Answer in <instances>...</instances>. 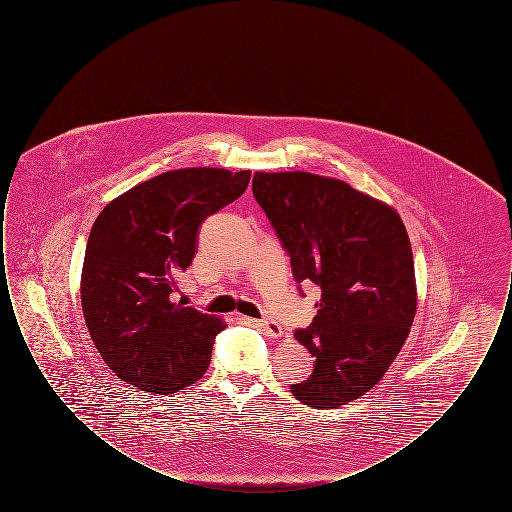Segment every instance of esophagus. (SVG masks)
<instances>
[{
    "label": "esophagus",
    "instance_id": "1",
    "mask_svg": "<svg viewBox=\"0 0 512 512\" xmlns=\"http://www.w3.org/2000/svg\"><path fill=\"white\" fill-rule=\"evenodd\" d=\"M255 324L272 340H278V338L284 336V330L276 320H255Z\"/></svg>",
    "mask_w": 512,
    "mask_h": 512
}]
</instances>
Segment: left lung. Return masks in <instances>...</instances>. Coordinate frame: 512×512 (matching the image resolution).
I'll return each mask as SVG.
<instances>
[{
    "instance_id": "left-lung-1",
    "label": "left lung",
    "mask_w": 512,
    "mask_h": 512,
    "mask_svg": "<svg viewBox=\"0 0 512 512\" xmlns=\"http://www.w3.org/2000/svg\"><path fill=\"white\" fill-rule=\"evenodd\" d=\"M253 195L290 253L293 276L320 288L317 317L295 340L315 357L292 386L305 405L336 409L372 390L416 315L413 249L399 213L313 172H255Z\"/></svg>"
}]
</instances>
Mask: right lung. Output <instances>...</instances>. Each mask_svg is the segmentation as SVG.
Segmentation results:
<instances>
[{
	"label": "right lung",
	"mask_w": 512,
	"mask_h": 512,
	"mask_svg": "<svg viewBox=\"0 0 512 512\" xmlns=\"http://www.w3.org/2000/svg\"><path fill=\"white\" fill-rule=\"evenodd\" d=\"M249 178L213 167L163 172L109 201L94 222L82 313L103 361L134 388L167 395L205 374L226 324L172 301L176 274L192 265L199 224L244 194Z\"/></svg>",
	"instance_id": "add662e5"
}]
</instances>
